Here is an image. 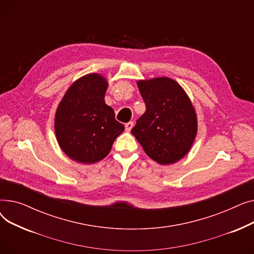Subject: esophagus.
I'll return each instance as SVG.
<instances>
[{"label": "esophagus", "instance_id": "34e87169", "mask_svg": "<svg viewBox=\"0 0 254 254\" xmlns=\"http://www.w3.org/2000/svg\"><path fill=\"white\" fill-rule=\"evenodd\" d=\"M132 127H134V123H132V122H129V123L126 124V130L127 131H130Z\"/></svg>", "mask_w": 254, "mask_h": 254}]
</instances>
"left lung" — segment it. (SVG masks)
Segmentation results:
<instances>
[{
	"label": "left lung",
	"mask_w": 254,
	"mask_h": 254,
	"mask_svg": "<svg viewBox=\"0 0 254 254\" xmlns=\"http://www.w3.org/2000/svg\"><path fill=\"white\" fill-rule=\"evenodd\" d=\"M146 104L131 134L154 162L167 166L188 154L197 132V115L183 87L169 77L137 81Z\"/></svg>",
	"instance_id": "1"
}]
</instances>
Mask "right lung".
I'll use <instances>...</instances> for the list:
<instances>
[{
    "instance_id": "1",
    "label": "right lung",
    "mask_w": 254,
    "mask_h": 254,
    "mask_svg": "<svg viewBox=\"0 0 254 254\" xmlns=\"http://www.w3.org/2000/svg\"><path fill=\"white\" fill-rule=\"evenodd\" d=\"M107 87L108 80L102 74H86L66 89L57 108V141L63 152L77 163L102 161L125 130L114 110L105 103Z\"/></svg>"
}]
</instances>
